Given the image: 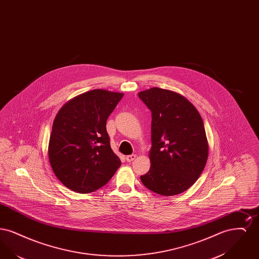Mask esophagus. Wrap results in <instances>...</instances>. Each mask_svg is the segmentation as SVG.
<instances>
[{"label": "esophagus", "mask_w": 259, "mask_h": 259, "mask_svg": "<svg viewBox=\"0 0 259 259\" xmlns=\"http://www.w3.org/2000/svg\"><path fill=\"white\" fill-rule=\"evenodd\" d=\"M136 157H137L136 154H131V155L126 156V160H127V162H132V161L135 160Z\"/></svg>", "instance_id": "obj_1"}]
</instances>
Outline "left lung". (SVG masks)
<instances>
[{"label": "left lung", "instance_id": "obj_1", "mask_svg": "<svg viewBox=\"0 0 259 259\" xmlns=\"http://www.w3.org/2000/svg\"><path fill=\"white\" fill-rule=\"evenodd\" d=\"M138 95L151 111L150 168L141 181L159 195L180 194L194 185L208 160L203 119L177 92L153 87Z\"/></svg>", "mask_w": 259, "mask_h": 259}]
</instances>
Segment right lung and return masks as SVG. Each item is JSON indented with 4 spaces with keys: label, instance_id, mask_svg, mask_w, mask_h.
Masks as SVG:
<instances>
[{
    "label": "right lung",
    "instance_id": "1",
    "mask_svg": "<svg viewBox=\"0 0 259 259\" xmlns=\"http://www.w3.org/2000/svg\"><path fill=\"white\" fill-rule=\"evenodd\" d=\"M123 93L94 89L67 102L56 114L49 144L52 171L63 185L90 193L108 184L121 165L106 124Z\"/></svg>",
    "mask_w": 259,
    "mask_h": 259
}]
</instances>
